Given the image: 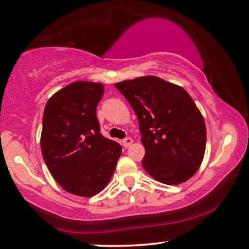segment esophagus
<instances>
[{"label":"esophagus","mask_w":249,"mask_h":249,"mask_svg":"<svg viewBox=\"0 0 249 249\" xmlns=\"http://www.w3.org/2000/svg\"><path fill=\"white\" fill-rule=\"evenodd\" d=\"M133 143V140L131 137H125V139L122 141V144H123L124 147H128Z\"/></svg>","instance_id":"obj_1"}]
</instances>
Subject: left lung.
<instances>
[{"label":"left lung","instance_id":"left-lung-1","mask_svg":"<svg viewBox=\"0 0 249 249\" xmlns=\"http://www.w3.org/2000/svg\"><path fill=\"white\" fill-rule=\"evenodd\" d=\"M134 109L145 148L142 164L155 180L179 184L194 176L206 148L201 113L182 87L147 76L115 84Z\"/></svg>","mask_w":249,"mask_h":249}]
</instances>
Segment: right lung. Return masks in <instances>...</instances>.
Masks as SVG:
<instances>
[{"label":"right lung","mask_w":249,"mask_h":249,"mask_svg":"<svg viewBox=\"0 0 249 249\" xmlns=\"http://www.w3.org/2000/svg\"><path fill=\"white\" fill-rule=\"evenodd\" d=\"M104 94L99 83L76 81L46 104L41 151L54 180L70 194L91 196L109 182L122 146L103 136L96 107Z\"/></svg>","instance_id":"1"}]
</instances>
